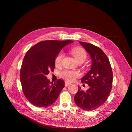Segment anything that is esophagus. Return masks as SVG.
<instances>
[{
	"label": "esophagus",
	"mask_w": 132,
	"mask_h": 132,
	"mask_svg": "<svg viewBox=\"0 0 132 132\" xmlns=\"http://www.w3.org/2000/svg\"><path fill=\"white\" fill-rule=\"evenodd\" d=\"M70 85H71V83L70 82H68V81H65V86H68Z\"/></svg>",
	"instance_id": "1"
}]
</instances>
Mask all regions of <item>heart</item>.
<instances>
[{
	"label": "heart",
	"mask_w": 132,
	"mask_h": 132,
	"mask_svg": "<svg viewBox=\"0 0 132 132\" xmlns=\"http://www.w3.org/2000/svg\"><path fill=\"white\" fill-rule=\"evenodd\" d=\"M71 53L73 56L78 62L80 61H85L87 57V54L85 50L81 47H76L71 50ZM64 54L62 52H60L55 59V64L56 66H60L62 64ZM60 76L69 81H73L76 78L79 77L80 74L76 71L65 70L60 73Z\"/></svg>",
	"instance_id": "1"
}]
</instances>
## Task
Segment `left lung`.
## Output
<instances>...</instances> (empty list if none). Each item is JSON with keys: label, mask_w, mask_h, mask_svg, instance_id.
Segmentation results:
<instances>
[{"label": "left lung", "mask_w": 132, "mask_h": 132, "mask_svg": "<svg viewBox=\"0 0 132 132\" xmlns=\"http://www.w3.org/2000/svg\"><path fill=\"white\" fill-rule=\"evenodd\" d=\"M91 57V70L81 79L89 89L78 90L74 97L75 103L81 109L90 111L98 109L107 100L112 87L113 73L108 56L99 47L92 44L79 41Z\"/></svg>", "instance_id": "1"}]
</instances>
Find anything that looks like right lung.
<instances>
[{"mask_svg":"<svg viewBox=\"0 0 132 132\" xmlns=\"http://www.w3.org/2000/svg\"><path fill=\"white\" fill-rule=\"evenodd\" d=\"M71 40H46L31 47L25 55L21 65L20 78L24 95L28 101L38 108L52 105L64 87V81L58 79L50 82L46 75L55 68V59L61 49Z\"/></svg>","mask_w":132,"mask_h":132,"instance_id":"obj_1","label":"right lung"}]
</instances>
